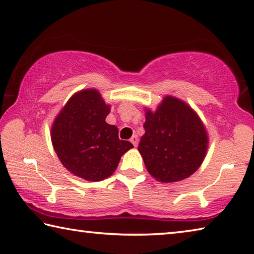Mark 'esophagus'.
Instances as JSON below:
<instances>
[{
	"label": "esophagus",
	"mask_w": 254,
	"mask_h": 254,
	"mask_svg": "<svg viewBox=\"0 0 254 254\" xmlns=\"http://www.w3.org/2000/svg\"><path fill=\"white\" fill-rule=\"evenodd\" d=\"M130 141L132 142V144L134 145V147L136 148L137 147V142H139V140H137V136L136 135H133L131 139H130Z\"/></svg>",
	"instance_id": "esophagus-1"
}]
</instances>
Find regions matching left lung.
<instances>
[{
	"label": "left lung",
	"instance_id": "obj_1",
	"mask_svg": "<svg viewBox=\"0 0 254 254\" xmlns=\"http://www.w3.org/2000/svg\"><path fill=\"white\" fill-rule=\"evenodd\" d=\"M144 134L137 150L145 168L161 183L188 178L203 163L208 135L198 114L186 102L167 95L156 111L144 109Z\"/></svg>",
	"mask_w": 254,
	"mask_h": 254
}]
</instances>
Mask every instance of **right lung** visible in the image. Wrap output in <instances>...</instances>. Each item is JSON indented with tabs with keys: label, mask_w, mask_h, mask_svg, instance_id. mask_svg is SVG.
Listing matches in <instances>:
<instances>
[{
	"label": "right lung",
	"mask_w": 254,
	"mask_h": 254,
	"mask_svg": "<svg viewBox=\"0 0 254 254\" xmlns=\"http://www.w3.org/2000/svg\"><path fill=\"white\" fill-rule=\"evenodd\" d=\"M110 111L100 92L87 88L75 93L55 119L51 142L64 167L77 177L104 180L133 148L131 142L119 139L117 127L106 123Z\"/></svg>",
	"instance_id": "add662e5"
}]
</instances>
